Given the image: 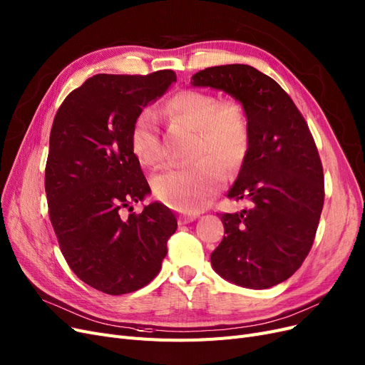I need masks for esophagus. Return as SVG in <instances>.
<instances>
[{
    "mask_svg": "<svg viewBox=\"0 0 365 365\" xmlns=\"http://www.w3.org/2000/svg\"><path fill=\"white\" fill-rule=\"evenodd\" d=\"M198 215L197 213H190V215H183V217H180V222L186 224V222H192L194 220H197Z\"/></svg>",
    "mask_w": 365,
    "mask_h": 365,
    "instance_id": "34e87169",
    "label": "esophagus"
}]
</instances>
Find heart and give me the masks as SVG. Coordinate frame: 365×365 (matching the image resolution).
<instances>
[{
  "mask_svg": "<svg viewBox=\"0 0 365 365\" xmlns=\"http://www.w3.org/2000/svg\"><path fill=\"white\" fill-rule=\"evenodd\" d=\"M175 120L195 129L194 164L171 167L158 173L152 186L155 195L170 207L185 213L205 209L225 183V171H237L251 148V125L240 102L220 101L205 90H182L167 102ZM130 150L145 167H155L164 158L159 121L152 110H143L130 130ZM220 160L222 166L217 162Z\"/></svg>",
  "mask_w": 365,
  "mask_h": 365,
  "instance_id": "b5f03b06",
  "label": "heart"
}]
</instances>
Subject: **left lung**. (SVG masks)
<instances>
[{"mask_svg":"<svg viewBox=\"0 0 365 365\" xmlns=\"http://www.w3.org/2000/svg\"><path fill=\"white\" fill-rule=\"evenodd\" d=\"M191 84L232 94L251 125L250 153L227 194L250 206L221 215L225 236L210 254L212 266L242 287L277 286L312 250L325 201L313 135L289 94L248 64L207 67Z\"/></svg>","mask_w":365,"mask_h":365,"instance_id":"1","label":"left lung"}]
</instances>
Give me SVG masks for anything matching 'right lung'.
Masks as SVG:
<instances>
[{
  "instance_id": "add662e5",
  "label": "right lung",
  "mask_w": 365,
  "mask_h": 365,
  "mask_svg": "<svg viewBox=\"0 0 365 365\" xmlns=\"http://www.w3.org/2000/svg\"><path fill=\"white\" fill-rule=\"evenodd\" d=\"M175 79L173 71L94 75L53 118L45 168L49 220L75 275L106 294L147 286L178 228L160 203L132 212L150 186L130 150L135 118Z\"/></svg>"
}]
</instances>
